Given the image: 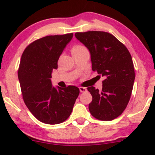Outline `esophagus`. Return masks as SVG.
<instances>
[{
    "instance_id": "34e87169",
    "label": "esophagus",
    "mask_w": 155,
    "mask_h": 155,
    "mask_svg": "<svg viewBox=\"0 0 155 155\" xmlns=\"http://www.w3.org/2000/svg\"><path fill=\"white\" fill-rule=\"evenodd\" d=\"M79 90H80V92H84L87 91V89L85 87H80Z\"/></svg>"
}]
</instances>
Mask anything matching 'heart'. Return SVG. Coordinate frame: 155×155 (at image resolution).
<instances>
[{"instance_id":"obj_1","label":"heart","mask_w":155,"mask_h":155,"mask_svg":"<svg viewBox=\"0 0 155 155\" xmlns=\"http://www.w3.org/2000/svg\"><path fill=\"white\" fill-rule=\"evenodd\" d=\"M83 48H84V47H83V46H81V45H76V46H74V47L72 48V51L79 50V49H83Z\"/></svg>"}]
</instances>
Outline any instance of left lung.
<instances>
[{
  "label": "left lung",
  "mask_w": 155,
  "mask_h": 155,
  "mask_svg": "<svg viewBox=\"0 0 155 155\" xmlns=\"http://www.w3.org/2000/svg\"><path fill=\"white\" fill-rule=\"evenodd\" d=\"M76 38L89 49L92 69L105 78L101 91L95 87L87 90L92 96L90 114L102 121L114 120L127 107L135 80L132 57L123 44L109 33H76Z\"/></svg>",
  "instance_id": "obj_1"
}]
</instances>
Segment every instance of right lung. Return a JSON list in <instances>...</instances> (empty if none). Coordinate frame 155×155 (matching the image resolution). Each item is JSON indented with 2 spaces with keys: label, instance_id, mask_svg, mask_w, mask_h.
Segmentation results:
<instances>
[{
  "label": "right lung",
  "instance_id": "obj_1",
  "mask_svg": "<svg viewBox=\"0 0 155 155\" xmlns=\"http://www.w3.org/2000/svg\"><path fill=\"white\" fill-rule=\"evenodd\" d=\"M73 33L47 35L30 44L23 51L18 70L23 100L30 111L44 123H62L71 114L79 89L75 86L54 87L53 69Z\"/></svg>",
  "mask_w": 155,
  "mask_h": 155
}]
</instances>
